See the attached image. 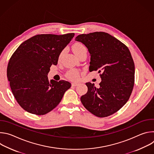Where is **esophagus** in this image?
Instances as JSON below:
<instances>
[{"mask_svg": "<svg viewBox=\"0 0 154 154\" xmlns=\"http://www.w3.org/2000/svg\"><path fill=\"white\" fill-rule=\"evenodd\" d=\"M79 83H77V82H72V86H77V85H79Z\"/></svg>", "mask_w": 154, "mask_h": 154, "instance_id": "34e87169", "label": "esophagus"}]
</instances>
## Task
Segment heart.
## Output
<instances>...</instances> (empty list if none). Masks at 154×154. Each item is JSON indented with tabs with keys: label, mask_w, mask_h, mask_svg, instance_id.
Wrapping results in <instances>:
<instances>
[{
	"label": "heart",
	"mask_w": 154,
	"mask_h": 154,
	"mask_svg": "<svg viewBox=\"0 0 154 154\" xmlns=\"http://www.w3.org/2000/svg\"><path fill=\"white\" fill-rule=\"evenodd\" d=\"M84 49H86V48H85V46L83 45H82V44L80 43H79V42H77L75 44H74V45H73L72 46V51L74 52V53L76 55L77 54H78L79 52H80V51L84 50ZM63 54V52L61 53L60 54V57L61 56V55ZM68 77L71 79V80H77L79 79V72L77 71V70H71L68 73Z\"/></svg>",
	"instance_id": "1"
}]
</instances>
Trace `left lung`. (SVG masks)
I'll use <instances>...</instances> for the list:
<instances>
[{"label": "left lung", "instance_id": "1", "mask_svg": "<svg viewBox=\"0 0 154 154\" xmlns=\"http://www.w3.org/2000/svg\"><path fill=\"white\" fill-rule=\"evenodd\" d=\"M90 53V71L102 72L100 86L86 83L87 93L80 100L90 112L103 118L118 112L133 90L135 64L130 52L122 42L109 34L96 32L75 38Z\"/></svg>", "mask_w": 154, "mask_h": 154}]
</instances>
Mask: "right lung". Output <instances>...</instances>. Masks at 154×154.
<instances>
[{
  "label": "right lung",
  "mask_w": 154,
  "mask_h": 154,
  "mask_svg": "<svg viewBox=\"0 0 154 154\" xmlns=\"http://www.w3.org/2000/svg\"><path fill=\"white\" fill-rule=\"evenodd\" d=\"M74 36L73 33L35 35L22 43L11 56L7 78L16 100L27 112L37 115L49 113L71 88V83L65 80L49 82L48 75Z\"/></svg>",
  "instance_id": "1"
}]
</instances>
